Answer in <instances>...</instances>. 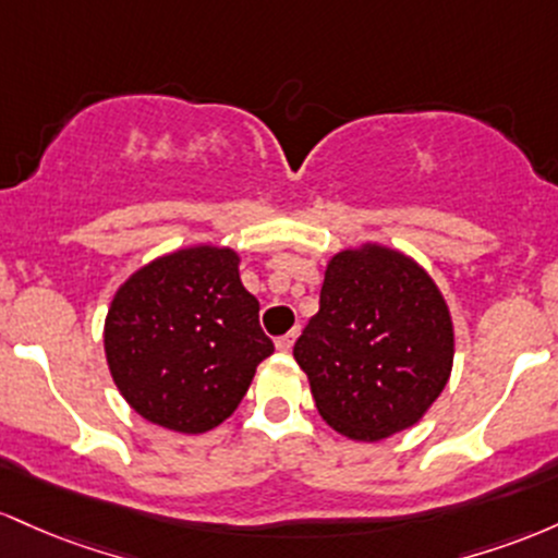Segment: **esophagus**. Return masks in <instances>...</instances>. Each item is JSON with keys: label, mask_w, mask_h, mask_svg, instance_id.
Returning a JSON list of instances; mask_svg holds the SVG:
<instances>
[{"label": "esophagus", "mask_w": 558, "mask_h": 558, "mask_svg": "<svg viewBox=\"0 0 558 558\" xmlns=\"http://www.w3.org/2000/svg\"><path fill=\"white\" fill-rule=\"evenodd\" d=\"M295 340H298V329L287 331L284 337H279L277 340V350H281V353H290L292 345H295Z\"/></svg>", "instance_id": "1"}]
</instances>
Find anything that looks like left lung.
<instances>
[{
    "label": "left lung",
    "instance_id": "8db88e82",
    "mask_svg": "<svg viewBox=\"0 0 558 558\" xmlns=\"http://www.w3.org/2000/svg\"><path fill=\"white\" fill-rule=\"evenodd\" d=\"M292 353L324 422L377 442L414 427L446 390L453 322L414 258L366 242L331 255L318 313Z\"/></svg>",
    "mask_w": 558,
    "mask_h": 558
}]
</instances>
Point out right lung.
Instances as JSON below:
<instances>
[{
  "mask_svg": "<svg viewBox=\"0 0 558 558\" xmlns=\"http://www.w3.org/2000/svg\"><path fill=\"white\" fill-rule=\"evenodd\" d=\"M240 255L195 245L155 258L118 287L105 355L126 403L158 427L199 435L229 418L274 353Z\"/></svg>",
  "mask_w": 558,
  "mask_h": 558,
  "instance_id": "add662e5",
  "label": "right lung"
}]
</instances>
